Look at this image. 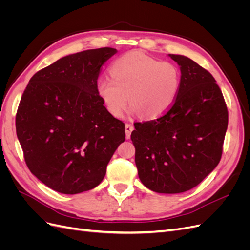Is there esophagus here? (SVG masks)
<instances>
[{
	"label": "esophagus",
	"mask_w": 250,
	"mask_h": 250,
	"mask_svg": "<svg viewBox=\"0 0 250 250\" xmlns=\"http://www.w3.org/2000/svg\"><path fill=\"white\" fill-rule=\"evenodd\" d=\"M133 130V126L131 124H126L125 125V133H126V139H130L131 131Z\"/></svg>",
	"instance_id": "34e87169"
}]
</instances>
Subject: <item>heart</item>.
<instances>
[{
    "label": "heart",
    "instance_id": "obj_1",
    "mask_svg": "<svg viewBox=\"0 0 250 250\" xmlns=\"http://www.w3.org/2000/svg\"><path fill=\"white\" fill-rule=\"evenodd\" d=\"M109 71L111 78L97 81V93L113 117H122L128 97L131 111L147 120L164 115L175 100L180 74L172 62L133 51L118 58Z\"/></svg>",
    "mask_w": 250,
    "mask_h": 250
}]
</instances>
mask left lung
I'll list each match as a JSON object with an SVG mask.
<instances>
[{"label":"left lung","mask_w":250,"mask_h":250,"mask_svg":"<svg viewBox=\"0 0 250 250\" xmlns=\"http://www.w3.org/2000/svg\"><path fill=\"white\" fill-rule=\"evenodd\" d=\"M170 57L181 72L175 100L164 116L134 124L130 138L143 185L177 194L198 186L220 162L229 111L209 72L186 56Z\"/></svg>","instance_id":"1"}]
</instances>
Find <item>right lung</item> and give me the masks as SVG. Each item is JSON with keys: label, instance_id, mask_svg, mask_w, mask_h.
<instances>
[{"label": "right lung", "instance_id": "add662e5", "mask_svg": "<svg viewBox=\"0 0 250 250\" xmlns=\"http://www.w3.org/2000/svg\"><path fill=\"white\" fill-rule=\"evenodd\" d=\"M113 48L82 51L35 73L19 104L17 135L27 167L52 190L78 194L103 180L125 124L97 93Z\"/></svg>", "mask_w": 250, "mask_h": 250}]
</instances>
